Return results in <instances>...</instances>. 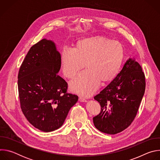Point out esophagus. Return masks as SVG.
I'll return each instance as SVG.
<instances>
[{"mask_svg":"<svg viewBox=\"0 0 160 160\" xmlns=\"http://www.w3.org/2000/svg\"><path fill=\"white\" fill-rule=\"evenodd\" d=\"M78 100H79L80 102H86V101H87V100H86L85 99H84V98H82V97H80L79 99H78Z\"/></svg>","mask_w":160,"mask_h":160,"instance_id":"esophagus-1","label":"esophagus"}]
</instances>
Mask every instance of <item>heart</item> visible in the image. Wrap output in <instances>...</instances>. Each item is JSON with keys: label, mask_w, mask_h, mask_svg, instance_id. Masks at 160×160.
<instances>
[{"label": "heart", "mask_w": 160, "mask_h": 160, "mask_svg": "<svg viewBox=\"0 0 160 160\" xmlns=\"http://www.w3.org/2000/svg\"><path fill=\"white\" fill-rule=\"evenodd\" d=\"M125 55L122 43L96 36L79 40L74 49L64 48L61 54L64 75L73 78L85 66L87 70L70 83L73 92L88 97L98 89L100 81L112 80L120 71Z\"/></svg>", "instance_id": "b5f03b06"}]
</instances>
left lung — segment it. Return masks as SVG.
Here are the masks:
<instances>
[{
    "instance_id": "8db88e82",
    "label": "left lung",
    "mask_w": 160,
    "mask_h": 160,
    "mask_svg": "<svg viewBox=\"0 0 160 160\" xmlns=\"http://www.w3.org/2000/svg\"><path fill=\"white\" fill-rule=\"evenodd\" d=\"M145 88L141 65L129 58L116 78L94 97L101 108L100 113L93 118L96 128L108 134L126 129L137 115Z\"/></svg>"
}]
</instances>
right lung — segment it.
<instances>
[{"label":"right lung","instance_id":"obj_1","mask_svg":"<svg viewBox=\"0 0 160 160\" xmlns=\"http://www.w3.org/2000/svg\"><path fill=\"white\" fill-rule=\"evenodd\" d=\"M60 68L61 54L54 42L43 38L30 48L19 70L21 110L28 121L43 132L60 128L78 99L66 92L68 83L58 75Z\"/></svg>","mask_w":160,"mask_h":160}]
</instances>
